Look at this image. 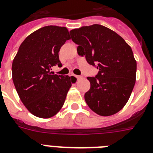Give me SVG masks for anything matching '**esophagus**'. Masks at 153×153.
Returning <instances> with one entry per match:
<instances>
[{
    "instance_id": "1",
    "label": "esophagus",
    "mask_w": 153,
    "mask_h": 153,
    "mask_svg": "<svg viewBox=\"0 0 153 153\" xmlns=\"http://www.w3.org/2000/svg\"><path fill=\"white\" fill-rule=\"evenodd\" d=\"M73 76H74V78H76L77 79H82V76H80V75H73Z\"/></svg>"
}]
</instances>
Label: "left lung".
I'll return each mask as SVG.
<instances>
[{
	"mask_svg": "<svg viewBox=\"0 0 153 153\" xmlns=\"http://www.w3.org/2000/svg\"><path fill=\"white\" fill-rule=\"evenodd\" d=\"M70 34L79 55L99 69L96 76L87 78V105L100 116L116 114L125 106L135 84L137 64L131 48L117 33L98 24L72 29Z\"/></svg>",
	"mask_w": 153,
	"mask_h": 153,
	"instance_id": "1",
	"label": "left lung"
}]
</instances>
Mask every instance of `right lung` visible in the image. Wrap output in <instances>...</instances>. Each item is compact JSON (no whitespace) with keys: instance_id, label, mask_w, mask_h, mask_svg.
<instances>
[{"instance_id":"1","label":"right lung","mask_w":153,"mask_h":153,"mask_svg":"<svg viewBox=\"0 0 153 153\" xmlns=\"http://www.w3.org/2000/svg\"><path fill=\"white\" fill-rule=\"evenodd\" d=\"M70 39L65 27H43L25 38L14 58V85L23 104L36 117H51L65 103L71 78L52 74L51 70L62 66L58 53Z\"/></svg>"}]
</instances>
